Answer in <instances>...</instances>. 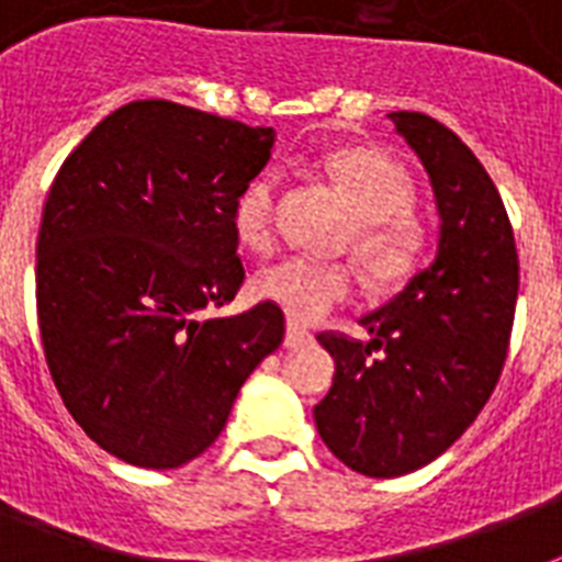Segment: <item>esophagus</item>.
Returning a JSON list of instances; mask_svg holds the SVG:
<instances>
[{
	"label": "esophagus",
	"mask_w": 562,
	"mask_h": 562,
	"mask_svg": "<svg viewBox=\"0 0 562 562\" xmlns=\"http://www.w3.org/2000/svg\"><path fill=\"white\" fill-rule=\"evenodd\" d=\"M308 341H312V333H308V329H303V326H297V324L285 326V347H289V350L306 347Z\"/></svg>",
	"instance_id": "esophagus-1"
}]
</instances>
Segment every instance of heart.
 <instances>
[{"instance_id":"heart-1","label":"heart","mask_w":562,"mask_h":562,"mask_svg":"<svg viewBox=\"0 0 562 562\" xmlns=\"http://www.w3.org/2000/svg\"><path fill=\"white\" fill-rule=\"evenodd\" d=\"M335 180L359 212L352 250L375 285H396L417 271L426 254L428 233L411 210L414 187L400 162L373 148H356L333 157ZM277 171H262L238 194L233 229L245 247L265 254L277 238ZM352 273L347 265L317 262L308 256H285L265 265L254 277V294L280 306L294 324H312L352 297Z\"/></svg>"}]
</instances>
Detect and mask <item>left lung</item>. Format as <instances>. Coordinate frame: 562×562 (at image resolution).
Returning a JSON list of instances; mask_svg holds the SVG:
<instances>
[{
    "instance_id": "left-lung-1",
    "label": "left lung",
    "mask_w": 562,
    "mask_h": 562,
    "mask_svg": "<svg viewBox=\"0 0 562 562\" xmlns=\"http://www.w3.org/2000/svg\"><path fill=\"white\" fill-rule=\"evenodd\" d=\"M387 119L428 171L443 224L435 262L361 317L370 341L317 335L335 379L315 426L338 461L370 479L426 467L479 417L505 368L519 291L514 227L475 154L426 113Z\"/></svg>"
}]
</instances>
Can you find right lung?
<instances>
[{
    "label": "right lung",
    "instance_id": "add662e5",
    "mask_svg": "<svg viewBox=\"0 0 562 562\" xmlns=\"http://www.w3.org/2000/svg\"><path fill=\"white\" fill-rule=\"evenodd\" d=\"M273 131L166 99L113 110L48 189L37 324L66 411L119 461L175 470L210 449L285 335L282 308L201 317L245 282L233 206Z\"/></svg>",
    "mask_w": 562,
    "mask_h": 562
}]
</instances>
